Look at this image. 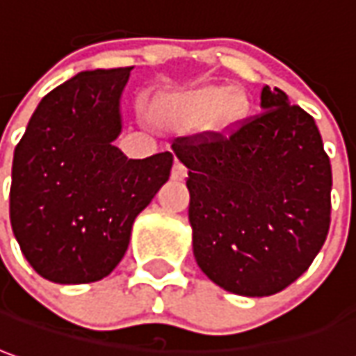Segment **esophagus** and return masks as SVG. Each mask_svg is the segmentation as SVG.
Segmentation results:
<instances>
[{
  "mask_svg": "<svg viewBox=\"0 0 356 356\" xmlns=\"http://www.w3.org/2000/svg\"><path fill=\"white\" fill-rule=\"evenodd\" d=\"M186 176H188V168H186L180 161H176L172 166V180L182 182V180H186Z\"/></svg>",
  "mask_w": 356,
  "mask_h": 356,
  "instance_id": "esophagus-1",
  "label": "esophagus"
}]
</instances>
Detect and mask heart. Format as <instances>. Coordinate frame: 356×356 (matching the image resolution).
Instances as JSON below:
<instances>
[{
    "mask_svg": "<svg viewBox=\"0 0 356 356\" xmlns=\"http://www.w3.org/2000/svg\"><path fill=\"white\" fill-rule=\"evenodd\" d=\"M159 116L174 127L202 124L203 131L229 136L236 131L250 114V99L242 89L203 85L164 97L156 106Z\"/></svg>",
    "mask_w": 356,
    "mask_h": 356,
    "instance_id": "b5f03b06",
    "label": "heart"
}]
</instances>
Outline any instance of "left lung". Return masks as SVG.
I'll use <instances>...</instances> for the list:
<instances>
[{"label": "left lung", "mask_w": 356, "mask_h": 356, "mask_svg": "<svg viewBox=\"0 0 356 356\" xmlns=\"http://www.w3.org/2000/svg\"><path fill=\"white\" fill-rule=\"evenodd\" d=\"M229 137H178L188 168L193 256L220 289L269 296L295 283L332 220V164L314 118L281 89Z\"/></svg>", "instance_id": "obj_1"}]
</instances>
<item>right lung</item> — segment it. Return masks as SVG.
Masks as SVG:
<instances>
[{
    "instance_id": "obj_1",
    "label": "right lung",
    "mask_w": 356,
    "mask_h": 356,
    "mask_svg": "<svg viewBox=\"0 0 356 356\" xmlns=\"http://www.w3.org/2000/svg\"><path fill=\"white\" fill-rule=\"evenodd\" d=\"M134 67L81 71L48 92L15 147L9 217L33 269L60 285L95 283L126 254L136 217L172 153L127 159L120 97Z\"/></svg>"
}]
</instances>
